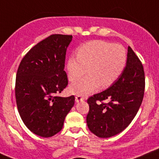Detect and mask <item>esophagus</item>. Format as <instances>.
<instances>
[{
	"mask_svg": "<svg viewBox=\"0 0 159 159\" xmlns=\"http://www.w3.org/2000/svg\"><path fill=\"white\" fill-rule=\"evenodd\" d=\"M84 100V97H82L81 95H76L75 96V101L76 102H79V101H82Z\"/></svg>",
	"mask_w": 159,
	"mask_h": 159,
	"instance_id": "1",
	"label": "esophagus"
}]
</instances>
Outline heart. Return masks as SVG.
<instances>
[{"mask_svg": "<svg viewBox=\"0 0 159 159\" xmlns=\"http://www.w3.org/2000/svg\"><path fill=\"white\" fill-rule=\"evenodd\" d=\"M77 56L68 59L66 69L71 82L76 81L87 73V76L74 83L72 93L87 95L101 87H110L119 78L126 67L127 54L123 46L105 40H97L81 45Z\"/></svg>", "mask_w": 159, "mask_h": 159, "instance_id": "b5f03b06", "label": "heart"}]
</instances>
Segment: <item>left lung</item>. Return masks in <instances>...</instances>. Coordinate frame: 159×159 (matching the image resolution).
<instances>
[{"label": "left lung", "mask_w": 159, "mask_h": 159, "mask_svg": "<svg viewBox=\"0 0 159 159\" xmlns=\"http://www.w3.org/2000/svg\"><path fill=\"white\" fill-rule=\"evenodd\" d=\"M143 65L130 47L122 75L108 89L87 99L89 129L101 138L119 134L129 126L137 115L144 94ZM108 100V103L104 102Z\"/></svg>", "instance_id": "obj_1"}]
</instances>
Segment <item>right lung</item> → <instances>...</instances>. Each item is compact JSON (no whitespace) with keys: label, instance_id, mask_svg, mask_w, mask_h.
<instances>
[{"label":"right lung","instance_id":"1","mask_svg":"<svg viewBox=\"0 0 159 159\" xmlns=\"http://www.w3.org/2000/svg\"><path fill=\"white\" fill-rule=\"evenodd\" d=\"M72 35L53 34L32 48L19 64L16 80L18 111L26 127L42 137L61 131L75 97L58 96L68 85L65 68Z\"/></svg>","mask_w":159,"mask_h":159}]
</instances>
